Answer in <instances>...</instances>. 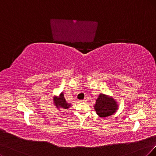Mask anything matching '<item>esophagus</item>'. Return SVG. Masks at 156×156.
<instances>
[{
    "mask_svg": "<svg viewBox=\"0 0 156 156\" xmlns=\"http://www.w3.org/2000/svg\"><path fill=\"white\" fill-rule=\"evenodd\" d=\"M80 102H86V101H87V100L84 99V100H80Z\"/></svg>",
    "mask_w": 156,
    "mask_h": 156,
    "instance_id": "1",
    "label": "esophagus"
}]
</instances>
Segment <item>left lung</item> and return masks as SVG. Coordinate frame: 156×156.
<instances>
[{"instance_id": "8db88e82", "label": "left lung", "mask_w": 156, "mask_h": 156, "mask_svg": "<svg viewBox=\"0 0 156 156\" xmlns=\"http://www.w3.org/2000/svg\"><path fill=\"white\" fill-rule=\"evenodd\" d=\"M119 105L112 96L105 94H100L94 105L96 114L100 118H106L118 111Z\"/></svg>"}]
</instances>
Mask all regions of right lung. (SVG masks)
<instances>
[{
	"label": "right lung",
	"instance_id": "right-lung-1",
	"mask_svg": "<svg viewBox=\"0 0 156 156\" xmlns=\"http://www.w3.org/2000/svg\"><path fill=\"white\" fill-rule=\"evenodd\" d=\"M53 104L58 110H68L71 107V103H67L65 99L64 93L62 92L58 95H55L53 97Z\"/></svg>",
	"mask_w": 156,
	"mask_h": 156
}]
</instances>
